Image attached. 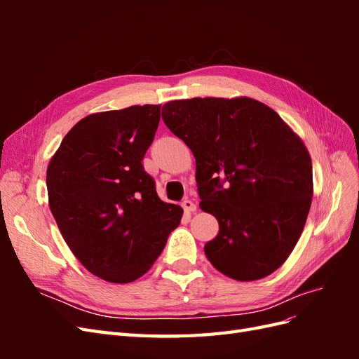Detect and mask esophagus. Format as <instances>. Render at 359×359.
<instances>
[{
    "instance_id": "34e87169",
    "label": "esophagus",
    "mask_w": 359,
    "mask_h": 359,
    "mask_svg": "<svg viewBox=\"0 0 359 359\" xmlns=\"http://www.w3.org/2000/svg\"><path fill=\"white\" fill-rule=\"evenodd\" d=\"M181 206H182L184 211H186V212H194V211H196V203H194L190 199H184L181 202Z\"/></svg>"
}]
</instances>
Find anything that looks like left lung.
<instances>
[{
	"instance_id": "left-lung-1",
	"label": "left lung",
	"mask_w": 359,
	"mask_h": 359,
	"mask_svg": "<svg viewBox=\"0 0 359 359\" xmlns=\"http://www.w3.org/2000/svg\"><path fill=\"white\" fill-rule=\"evenodd\" d=\"M161 118L196 158L201 210L219 220L205 255L250 281L285 264L313 198L311 158L276 111L253 99L175 100Z\"/></svg>"
}]
</instances>
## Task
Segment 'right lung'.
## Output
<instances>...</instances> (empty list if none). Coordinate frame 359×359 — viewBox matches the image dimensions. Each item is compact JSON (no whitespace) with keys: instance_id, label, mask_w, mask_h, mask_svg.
<instances>
[{"instance_id":"right-lung-1","label":"right lung","mask_w":359,"mask_h":359,"mask_svg":"<svg viewBox=\"0 0 359 359\" xmlns=\"http://www.w3.org/2000/svg\"><path fill=\"white\" fill-rule=\"evenodd\" d=\"M161 104L81 119L52 157L46 186L60 232L79 262L111 283H130L156 262L182 208L163 202L142 160Z\"/></svg>"}]
</instances>
